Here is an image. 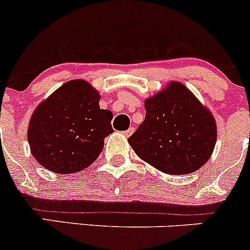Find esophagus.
Segmentation results:
<instances>
[{
  "instance_id": "1",
  "label": "esophagus",
  "mask_w": 250,
  "mask_h": 250,
  "mask_svg": "<svg viewBox=\"0 0 250 250\" xmlns=\"http://www.w3.org/2000/svg\"><path fill=\"white\" fill-rule=\"evenodd\" d=\"M133 132H134V128L132 127V128H129V129H127V130H125V132H123V134H125V137H129V135L132 134Z\"/></svg>"
}]
</instances>
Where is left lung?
<instances>
[{"label": "left lung", "mask_w": 250, "mask_h": 250, "mask_svg": "<svg viewBox=\"0 0 250 250\" xmlns=\"http://www.w3.org/2000/svg\"><path fill=\"white\" fill-rule=\"evenodd\" d=\"M145 120L128 139L145 162L173 175L200 169L209 160L216 141L215 120L184 84L145 102Z\"/></svg>", "instance_id": "8db88e82"}]
</instances>
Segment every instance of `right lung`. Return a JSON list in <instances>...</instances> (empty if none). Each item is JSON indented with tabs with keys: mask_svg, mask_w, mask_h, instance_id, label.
Here are the masks:
<instances>
[{
	"mask_svg": "<svg viewBox=\"0 0 250 250\" xmlns=\"http://www.w3.org/2000/svg\"><path fill=\"white\" fill-rule=\"evenodd\" d=\"M97 90L82 80L62 84L39 105L27 140L40 165L55 173L80 172L92 165L113 133L112 112L99 106Z\"/></svg>",
	"mask_w": 250,
	"mask_h": 250,
	"instance_id": "right-lung-1",
	"label": "right lung"
}]
</instances>
